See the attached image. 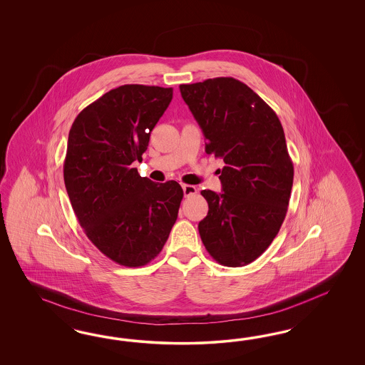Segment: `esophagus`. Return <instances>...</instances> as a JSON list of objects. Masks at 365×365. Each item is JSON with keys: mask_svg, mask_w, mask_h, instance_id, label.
<instances>
[{"mask_svg": "<svg viewBox=\"0 0 365 365\" xmlns=\"http://www.w3.org/2000/svg\"><path fill=\"white\" fill-rule=\"evenodd\" d=\"M183 194L185 197H191V195H195L197 194V187L195 186H191V185H183Z\"/></svg>", "mask_w": 365, "mask_h": 365, "instance_id": "obj_1", "label": "esophagus"}]
</instances>
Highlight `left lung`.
Instances as JSON below:
<instances>
[{
	"mask_svg": "<svg viewBox=\"0 0 365 365\" xmlns=\"http://www.w3.org/2000/svg\"><path fill=\"white\" fill-rule=\"evenodd\" d=\"M206 138L205 151L222 158V194L203 190L209 212L199 235L223 266L249 265L273 242L287 215L294 168L284 128L255 91L234 78L180 84Z\"/></svg>",
	"mask_w": 365,
	"mask_h": 365,
	"instance_id": "left-lung-1",
	"label": "left lung"
}]
</instances>
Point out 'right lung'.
I'll return each instance as SVG.
<instances>
[{"label": "right lung", "instance_id": "1", "mask_svg": "<svg viewBox=\"0 0 365 365\" xmlns=\"http://www.w3.org/2000/svg\"><path fill=\"white\" fill-rule=\"evenodd\" d=\"M173 99V88L125 84L76 116L69 130L64 183L89 241L113 262L147 265L177 221L183 190L155 183L133 168Z\"/></svg>", "mask_w": 365, "mask_h": 365}]
</instances>
